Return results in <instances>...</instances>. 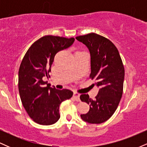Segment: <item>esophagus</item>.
Wrapping results in <instances>:
<instances>
[{"label":"esophagus","instance_id":"esophagus-1","mask_svg":"<svg viewBox=\"0 0 147 147\" xmlns=\"http://www.w3.org/2000/svg\"><path fill=\"white\" fill-rule=\"evenodd\" d=\"M79 94L77 93V92H74L73 93V98L75 99L77 102H80V98H79Z\"/></svg>","mask_w":147,"mask_h":147}]
</instances>
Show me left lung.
<instances>
[{
    "label": "left lung",
    "mask_w": 147,
    "mask_h": 147,
    "mask_svg": "<svg viewBox=\"0 0 147 147\" xmlns=\"http://www.w3.org/2000/svg\"><path fill=\"white\" fill-rule=\"evenodd\" d=\"M88 49L90 55V77L92 85L99 88L95 99L88 94L80 96L82 102L90 104V110L81 115L84 121L101 124L110 118L117 109L123 92L124 68L117 48L110 40L95 33L76 37Z\"/></svg>",
    "instance_id": "1"
}]
</instances>
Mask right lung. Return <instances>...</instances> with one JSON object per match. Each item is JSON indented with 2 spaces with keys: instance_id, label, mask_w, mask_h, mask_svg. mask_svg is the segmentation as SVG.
I'll use <instances>...</instances> for the list:
<instances>
[{
  "instance_id": "1",
  "label": "right lung",
  "mask_w": 147,
  "mask_h": 147,
  "mask_svg": "<svg viewBox=\"0 0 147 147\" xmlns=\"http://www.w3.org/2000/svg\"><path fill=\"white\" fill-rule=\"evenodd\" d=\"M74 38L45 36L35 41L23 57L18 71V90L22 104L32 119L41 125H51L60 118L61 103L71 98L68 89L50 87L43 79L51 71L55 55L70 47Z\"/></svg>"
}]
</instances>
